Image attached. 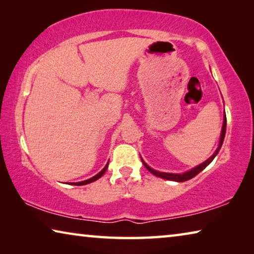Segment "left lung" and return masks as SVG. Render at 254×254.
<instances>
[{
    "mask_svg": "<svg viewBox=\"0 0 254 254\" xmlns=\"http://www.w3.org/2000/svg\"><path fill=\"white\" fill-rule=\"evenodd\" d=\"M225 132H226V115H224V122H223V127H222V132H221V140H220V144H218V148L216 149V151L214 152V154L212 157H209L207 160L205 162L200 163L199 166L195 167L194 169L187 171V173H184V174H168V173H160V171H156L150 168V167L145 163L143 160V165L145 168H147L150 173L153 174L154 176H157V177H160L163 179H168V180H173V182H178V183H182V182H186V180H189L191 178H194L196 175H198L201 170L205 169L206 167H207L210 162L213 161V159L216 157V154L220 151V149L223 144V141H224V137H225Z\"/></svg>",
    "mask_w": 254,
    "mask_h": 254,
    "instance_id": "8db88e82",
    "label": "left lung"
}]
</instances>
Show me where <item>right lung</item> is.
Segmentation results:
<instances>
[{"label": "right lung", "mask_w": 254, "mask_h": 254, "mask_svg": "<svg viewBox=\"0 0 254 254\" xmlns=\"http://www.w3.org/2000/svg\"><path fill=\"white\" fill-rule=\"evenodd\" d=\"M107 166H109V162L106 163V166L104 167V168L102 169L101 173H98L96 176H94V177L89 178V179H87V180H84V182H80V183H75L74 185H76V186H81V185H87V184H89V183H93V182H95V180H97L98 178H101L102 176L104 175V173H105L106 169H107Z\"/></svg>", "instance_id": "add662e5"}]
</instances>
